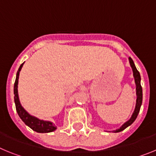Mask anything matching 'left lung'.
I'll list each match as a JSON object with an SVG mask.
<instances>
[{
	"label": "left lung",
	"mask_w": 156,
	"mask_h": 156,
	"mask_svg": "<svg viewBox=\"0 0 156 156\" xmlns=\"http://www.w3.org/2000/svg\"><path fill=\"white\" fill-rule=\"evenodd\" d=\"M129 64H130V66H131L132 69H133V77H134V80L135 83H136V90H137V103H136V107H135V110L133 112V115H132L131 118L122 125L119 129H116V130H114V132H120L123 129H126L127 126H129V125H131L134 120L136 119V118L137 117V115H138L139 112H140V106H141V104H142V87H141V85H140V76L139 72L137 71L136 66H135L134 63H133V60L130 57L129 58Z\"/></svg>",
	"instance_id": "8db88e82"
}]
</instances>
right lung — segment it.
Here are the masks:
<instances>
[{
	"label": "right lung",
	"mask_w": 156,
	"mask_h": 156,
	"mask_svg": "<svg viewBox=\"0 0 156 156\" xmlns=\"http://www.w3.org/2000/svg\"><path fill=\"white\" fill-rule=\"evenodd\" d=\"M23 64H24V62L20 66L19 70H18L17 74H16V82H15V85H14V94H15L14 99H15V103H16V111H17L18 114H19L22 120L25 122V124L27 125L29 127L31 128L34 131L38 132V133H50V132L54 131L56 129V126H55V124H53L51 122H49V121L41 120L36 117L32 116L23 108V106L20 104L19 94H18V83H19V72L21 70Z\"/></svg>",
	"instance_id": "obj_1"
}]
</instances>
